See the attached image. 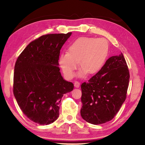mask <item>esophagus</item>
Segmentation results:
<instances>
[{
	"label": "esophagus",
	"mask_w": 145,
	"mask_h": 145,
	"mask_svg": "<svg viewBox=\"0 0 145 145\" xmlns=\"http://www.w3.org/2000/svg\"><path fill=\"white\" fill-rule=\"evenodd\" d=\"M80 83L77 81H76L75 82H74V86H75L76 88H78L80 86Z\"/></svg>",
	"instance_id": "1"
}]
</instances>
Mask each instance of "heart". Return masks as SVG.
<instances>
[{
  "instance_id": "obj_1",
  "label": "heart",
  "mask_w": 145,
  "mask_h": 145,
  "mask_svg": "<svg viewBox=\"0 0 145 145\" xmlns=\"http://www.w3.org/2000/svg\"><path fill=\"white\" fill-rule=\"evenodd\" d=\"M109 51V44L105 38L82 37L74 40L59 59L64 75L72 78L78 67L82 69L78 75L83 77L87 72L94 74L102 68Z\"/></svg>"
}]
</instances>
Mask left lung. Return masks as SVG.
I'll use <instances>...</instances> for the list:
<instances>
[{
	"label": "left lung",
	"mask_w": 145,
	"mask_h": 145,
	"mask_svg": "<svg viewBox=\"0 0 145 145\" xmlns=\"http://www.w3.org/2000/svg\"><path fill=\"white\" fill-rule=\"evenodd\" d=\"M129 72L123 55L109 57L88 82L81 85L82 117L93 125L111 120L126 97Z\"/></svg>",
	"instance_id": "left-lung-1"
}]
</instances>
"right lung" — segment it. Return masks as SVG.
Listing matches in <instances>:
<instances>
[{
    "label": "right lung",
    "instance_id": "right-lung-1",
    "mask_svg": "<svg viewBox=\"0 0 145 145\" xmlns=\"http://www.w3.org/2000/svg\"><path fill=\"white\" fill-rule=\"evenodd\" d=\"M72 33L43 35L31 42L14 66L13 93L29 120L42 125L59 116V104L74 85L63 79L59 67L60 51Z\"/></svg>",
    "mask_w": 145,
    "mask_h": 145
}]
</instances>
